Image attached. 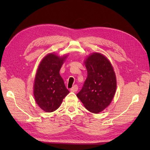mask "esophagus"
Returning <instances> with one entry per match:
<instances>
[{
	"instance_id": "1",
	"label": "esophagus",
	"mask_w": 150,
	"mask_h": 150,
	"mask_svg": "<svg viewBox=\"0 0 150 150\" xmlns=\"http://www.w3.org/2000/svg\"><path fill=\"white\" fill-rule=\"evenodd\" d=\"M71 91L72 92H75V91H77L78 90V86L77 85H74L71 88Z\"/></svg>"
}]
</instances>
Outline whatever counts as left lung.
Segmentation results:
<instances>
[{
	"instance_id": "8db88e82",
	"label": "left lung",
	"mask_w": 150,
	"mask_h": 150,
	"mask_svg": "<svg viewBox=\"0 0 150 150\" xmlns=\"http://www.w3.org/2000/svg\"><path fill=\"white\" fill-rule=\"evenodd\" d=\"M85 66L87 78L77 96L88 111L98 113L113 98L117 88L115 74L110 62L100 53L89 56Z\"/></svg>"
}]
</instances>
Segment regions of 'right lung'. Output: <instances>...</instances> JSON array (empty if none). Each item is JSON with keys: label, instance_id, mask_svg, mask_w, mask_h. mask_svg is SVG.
<instances>
[{"label": "right lung", "instance_id": "add662e5", "mask_svg": "<svg viewBox=\"0 0 150 150\" xmlns=\"http://www.w3.org/2000/svg\"><path fill=\"white\" fill-rule=\"evenodd\" d=\"M66 58L49 54L42 60L37 69L34 97L37 104L46 112L58 109L63 98L69 93L59 73Z\"/></svg>", "mask_w": 150, "mask_h": 150}]
</instances>
